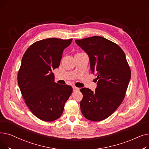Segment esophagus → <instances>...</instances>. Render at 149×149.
Here are the masks:
<instances>
[{"mask_svg": "<svg viewBox=\"0 0 149 149\" xmlns=\"http://www.w3.org/2000/svg\"><path fill=\"white\" fill-rule=\"evenodd\" d=\"M79 91V88H78L75 86H74L73 87V91L74 92H75V91Z\"/></svg>", "mask_w": 149, "mask_h": 149, "instance_id": "34e87169", "label": "esophagus"}]
</instances>
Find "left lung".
<instances>
[{
    "instance_id": "8db88e82",
    "label": "left lung",
    "mask_w": 149,
    "mask_h": 149,
    "mask_svg": "<svg viewBox=\"0 0 149 149\" xmlns=\"http://www.w3.org/2000/svg\"><path fill=\"white\" fill-rule=\"evenodd\" d=\"M76 43L88 55L92 74L98 80L95 91L80 89V109L86 118L99 121L111 116L123 102L131 77L126 55L120 47L100 36H93Z\"/></svg>"
}]
</instances>
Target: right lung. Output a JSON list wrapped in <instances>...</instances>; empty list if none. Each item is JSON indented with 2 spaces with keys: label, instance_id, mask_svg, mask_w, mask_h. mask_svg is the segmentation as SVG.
Listing matches in <instances>:
<instances>
[{
  "label": "right lung",
  "instance_id": "add662e5",
  "mask_svg": "<svg viewBox=\"0 0 149 149\" xmlns=\"http://www.w3.org/2000/svg\"><path fill=\"white\" fill-rule=\"evenodd\" d=\"M72 38H49L37 41L27 49L22 59L17 81L29 110L44 121L61 116L72 88L54 82L52 70L59 67L63 50Z\"/></svg>",
  "mask_w": 149,
  "mask_h": 149
}]
</instances>
